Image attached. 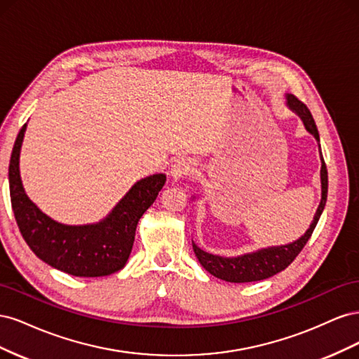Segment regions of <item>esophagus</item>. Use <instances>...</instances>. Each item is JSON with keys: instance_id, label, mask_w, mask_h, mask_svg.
Masks as SVG:
<instances>
[{"instance_id": "1", "label": "esophagus", "mask_w": 359, "mask_h": 359, "mask_svg": "<svg viewBox=\"0 0 359 359\" xmlns=\"http://www.w3.org/2000/svg\"><path fill=\"white\" fill-rule=\"evenodd\" d=\"M191 172H193V166L189 160H177L170 168V178L178 181L180 178L190 175Z\"/></svg>"}]
</instances>
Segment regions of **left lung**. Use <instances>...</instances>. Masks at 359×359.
Listing matches in <instances>:
<instances>
[{"label":"left lung","instance_id":"obj_1","mask_svg":"<svg viewBox=\"0 0 359 359\" xmlns=\"http://www.w3.org/2000/svg\"><path fill=\"white\" fill-rule=\"evenodd\" d=\"M286 100H287L286 104L289 106V109L295 112L302 119V123H304V126H306L307 132L316 137V140L319 142L318 127L309 111V107L292 94L286 95ZM319 148H320V145H319ZM320 161H322V168H320L322 199L318 206L316 214H314V219H313L310 227L307 229V232L299 238V240L293 241L292 244H287V245L268 247V248L257 250V252H255V253H248V255L236 256V257H222L217 255L206 253V252H203V250H201L196 244L191 243L194 255H196L201 265L214 277L222 278L224 281H231V283H250V281L265 280V278L276 276L277 273H280V271L286 269L293 262V259L299 255L304 245H306L307 241L310 240L314 227H316V224L320 219V214L325 208V203H327L328 170H327V165H325V160L322 156H320Z\"/></svg>","mask_w":359,"mask_h":359}]
</instances>
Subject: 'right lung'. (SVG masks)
Listing matches in <instances>:
<instances>
[{"label":"right lung","mask_w":359,"mask_h":359,"mask_svg":"<svg viewBox=\"0 0 359 359\" xmlns=\"http://www.w3.org/2000/svg\"><path fill=\"white\" fill-rule=\"evenodd\" d=\"M27 124L13 145L8 165L12 208L20 233L34 255L52 268L76 277H103L124 268L132 253L136 226L156 201L166 175L156 173L137 181L99 223L69 226L52 220L29 201L19 173V154Z\"/></svg>","instance_id":"right-lung-1"}]
</instances>
